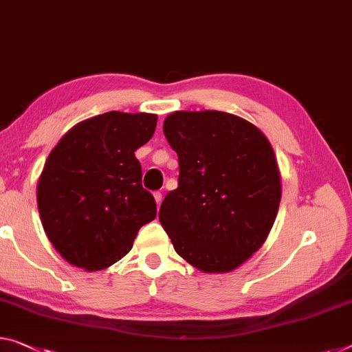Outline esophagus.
I'll return each mask as SVG.
<instances>
[{"label":"esophagus","mask_w":352,"mask_h":352,"mask_svg":"<svg viewBox=\"0 0 352 352\" xmlns=\"http://www.w3.org/2000/svg\"><path fill=\"white\" fill-rule=\"evenodd\" d=\"M154 198H155V203L160 204L162 199H164V195H162L160 192H154Z\"/></svg>","instance_id":"obj_1"}]
</instances>
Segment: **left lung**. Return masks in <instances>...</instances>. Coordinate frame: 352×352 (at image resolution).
<instances>
[{"mask_svg":"<svg viewBox=\"0 0 352 352\" xmlns=\"http://www.w3.org/2000/svg\"><path fill=\"white\" fill-rule=\"evenodd\" d=\"M164 133L179 162L159 220L176 253L203 272H230L264 244L282 188L272 146L239 116L175 111Z\"/></svg>","mask_w":352,"mask_h":352,"instance_id":"obj_1","label":"left lung"}]
</instances>
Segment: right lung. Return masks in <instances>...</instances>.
<instances>
[{
  "label": "right lung",
  "instance_id": "right-lung-1",
  "mask_svg": "<svg viewBox=\"0 0 352 352\" xmlns=\"http://www.w3.org/2000/svg\"><path fill=\"white\" fill-rule=\"evenodd\" d=\"M155 124L149 113L108 111L78 122L48 155L37 206L48 239L74 266L99 270L120 261L157 215L135 157Z\"/></svg>",
  "mask_w": 352,
  "mask_h": 352
}]
</instances>
